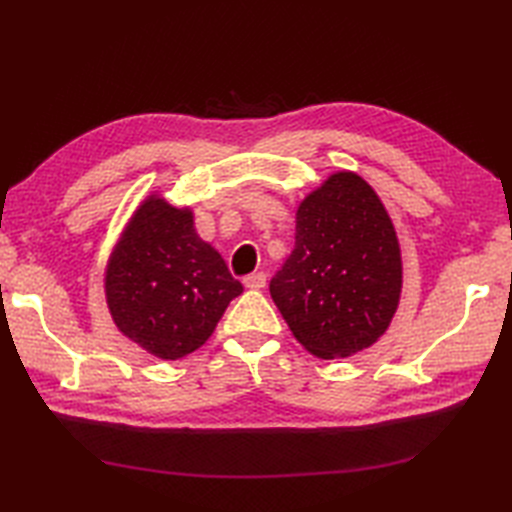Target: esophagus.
Wrapping results in <instances>:
<instances>
[{"instance_id": "1", "label": "esophagus", "mask_w": 512, "mask_h": 512, "mask_svg": "<svg viewBox=\"0 0 512 512\" xmlns=\"http://www.w3.org/2000/svg\"><path fill=\"white\" fill-rule=\"evenodd\" d=\"M244 286H246L248 290H259V288H264V286H266V275H264V273H253V275H248V277H244Z\"/></svg>"}]
</instances>
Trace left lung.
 Here are the masks:
<instances>
[{"label":"left lung","mask_w":512,"mask_h":512,"mask_svg":"<svg viewBox=\"0 0 512 512\" xmlns=\"http://www.w3.org/2000/svg\"><path fill=\"white\" fill-rule=\"evenodd\" d=\"M402 292L396 228L376 191L336 171L297 209L295 250L270 281V297L295 339L323 361L374 345Z\"/></svg>","instance_id":"left-lung-1"}]
</instances>
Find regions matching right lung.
<instances>
[{
    "mask_svg": "<svg viewBox=\"0 0 512 512\" xmlns=\"http://www.w3.org/2000/svg\"><path fill=\"white\" fill-rule=\"evenodd\" d=\"M242 284L195 233L189 206L151 193L129 217L105 266L116 328L162 361H178L213 334Z\"/></svg>",
    "mask_w": 512,
    "mask_h": 512,
    "instance_id": "obj_1",
    "label": "right lung"
}]
</instances>
